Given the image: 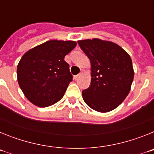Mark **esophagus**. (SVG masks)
<instances>
[{
  "mask_svg": "<svg viewBox=\"0 0 154 154\" xmlns=\"http://www.w3.org/2000/svg\"><path fill=\"white\" fill-rule=\"evenodd\" d=\"M82 75V72H80L79 74L76 75H75V76H74V79H75V80H77V79H78L79 78L80 76Z\"/></svg>",
  "mask_w": 154,
  "mask_h": 154,
  "instance_id": "1",
  "label": "esophagus"
}]
</instances>
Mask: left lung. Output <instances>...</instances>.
<instances>
[{"label":"left lung","mask_w":154,"mask_h":154,"mask_svg":"<svg viewBox=\"0 0 154 154\" xmlns=\"http://www.w3.org/2000/svg\"><path fill=\"white\" fill-rule=\"evenodd\" d=\"M91 62V83L83 100L100 112H109L124 101L134 76L130 56L113 42L98 38L78 41Z\"/></svg>","instance_id":"8db88e82"}]
</instances>
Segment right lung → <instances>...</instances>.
Returning <instances> with one entry per match:
<instances>
[{"label":"right lung","mask_w":154,"mask_h":154,"mask_svg":"<svg viewBox=\"0 0 154 154\" xmlns=\"http://www.w3.org/2000/svg\"><path fill=\"white\" fill-rule=\"evenodd\" d=\"M76 46L73 41L51 40L27 51L17 68V82L34 105L47 107L63 97L72 81L65 56Z\"/></svg>","instance_id":"right-lung-1"}]
</instances>
